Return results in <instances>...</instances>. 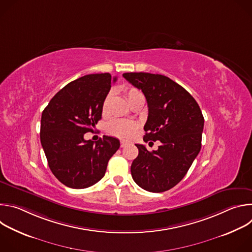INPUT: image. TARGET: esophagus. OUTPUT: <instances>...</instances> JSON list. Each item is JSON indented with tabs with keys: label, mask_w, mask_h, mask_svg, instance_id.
<instances>
[{
	"label": "esophagus",
	"mask_w": 252,
	"mask_h": 252,
	"mask_svg": "<svg viewBox=\"0 0 252 252\" xmlns=\"http://www.w3.org/2000/svg\"><path fill=\"white\" fill-rule=\"evenodd\" d=\"M126 146H128V142L125 141V140H122L121 141V148H126Z\"/></svg>",
	"instance_id": "1"
}]
</instances>
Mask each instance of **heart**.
I'll return each instance as SVG.
<instances>
[{"label": "heart", "instance_id": "obj_1", "mask_svg": "<svg viewBox=\"0 0 252 252\" xmlns=\"http://www.w3.org/2000/svg\"><path fill=\"white\" fill-rule=\"evenodd\" d=\"M141 92L135 88H130L126 91V96L127 100H130L135 95L140 94ZM111 101V94H106L101 105V112L105 114L109 109V103ZM138 129V125L132 121H126V120H114L112 121L106 126V130L110 134L123 138V139H129L133 137Z\"/></svg>", "mask_w": 252, "mask_h": 252}]
</instances>
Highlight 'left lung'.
<instances>
[{
	"label": "left lung",
	"mask_w": 252,
	"mask_h": 252,
	"mask_svg": "<svg viewBox=\"0 0 252 252\" xmlns=\"http://www.w3.org/2000/svg\"><path fill=\"white\" fill-rule=\"evenodd\" d=\"M124 78L145 94L149 117L143 140H159L157 151L135 145L138 156L130 166L135 184L151 192L176 186L187 174L201 148L204 119L192 95L162 75L126 73Z\"/></svg>",
	"instance_id": "8db88e82"
}]
</instances>
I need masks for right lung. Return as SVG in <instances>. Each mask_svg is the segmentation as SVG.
I'll list each match as a JSON object with an SVG mask.
<instances>
[{
    "label": "right lung",
    "mask_w": 252,
    "mask_h": 252,
    "mask_svg": "<svg viewBox=\"0 0 252 252\" xmlns=\"http://www.w3.org/2000/svg\"><path fill=\"white\" fill-rule=\"evenodd\" d=\"M116 81L104 73L70 82L42 114V147L52 172L67 188L86 189L100 181L120 148L116 137L103 135L95 142L84 138L101 119L102 101Z\"/></svg>",
    "instance_id": "1"
}]
</instances>
